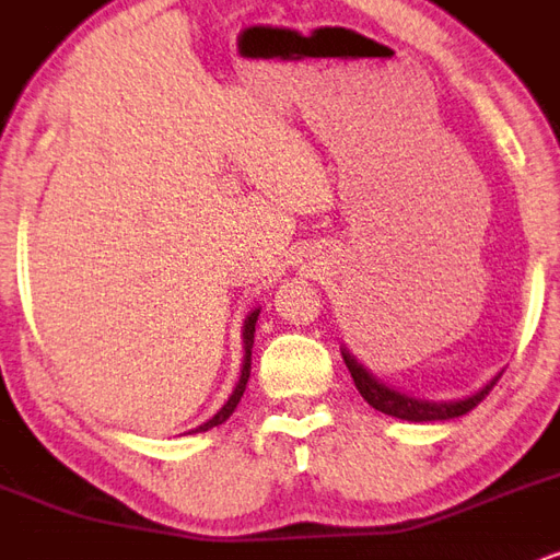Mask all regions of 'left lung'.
Here are the masks:
<instances>
[{"instance_id":"left-lung-1","label":"left lung","mask_w":560,"mask_h":560,"mask_svg":"<svg viewBox=\"0 0 560 560\" xmlns=\"http://www.w3.org/2000/svg\"><path fill=\"white\" fill-rule=\"evenodd\" d=\"M342 350L345 365L350 369L352 382H355L358 392L363 395V400L371 405V408L382 410V413L392 416V419H400V421H410V423H432V421H450V419H458V416L468 413L471 408H477V402L485 400V395H490V389L494 387L503 371H498L485 387L474 389L471 395L464 397H453V400H429V397H416L410 392H402L392 384L382 382V378L371 374L365 365L358 361L355 355L350 352V347H339Z\"/></svg>"}]
</instances>
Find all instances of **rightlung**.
Returning a JSON list of instances; mask_svg holds the SVG:
<instances>
[{
  "mask_svg": "<svg viewBox=\"0 0 560 560\" xmlns=\"http://www.w3.org/2000/svg\"><path fill=\"white\" fill-rule=\"evenodd\" d=\"M258 316H260V307H255V311L247 313V318H244V326H242V347H244V361H242V374H240V382H236L234 392L229 395V400L218 408V413L213 419H208L205 423H199L197 429H191V432H208V429L218 427V423H223L229 419L231 413H234V408L240 405L242 395H244V387H247V378H249V369H253V345H255V324H258ZM189 432V434H191Z\"/></svg>",
  "mask_w": 560,
  "mask_h": 560,
  "instance_id": "1",
  "label": "right lung"
}]
</instances>
